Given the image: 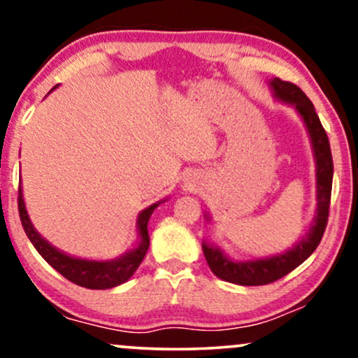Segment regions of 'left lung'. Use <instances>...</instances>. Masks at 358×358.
I'll return each mask as SVG.
<instances>
[{
	"mask_svg": "<svg viewBox=\"0 0 358 358\" xmlns=\"http://www.w3.org/2000/svg\"><path fill=\"white\" fill-rule=\"evenodd\" d=\"M269 85L276 99L287 102V104L296 108L298 114L305 122L308 134H310L316 165V200H318V208H316L315 220L306 236L298 244H294L293 249L278 254V256L254 259V261H232L217 245L205 244L203 242V256L207 259V264L212 269V273L217 278L224 279V281L241 286L269 285V282L278 281V279L289 274L293 269H296L318 248L324 229H327L328 212H330L334 159H331L330 141H328L327 131L323 129L311 101L308 99L306 94L298 85L278 79V77H274L269 82Z\"/></svg>",
	"mask_w": 358,
	"mask_h": 358,
	"instance_id": "left-lung-1",
	"label": "left lung"
}]
</instances>
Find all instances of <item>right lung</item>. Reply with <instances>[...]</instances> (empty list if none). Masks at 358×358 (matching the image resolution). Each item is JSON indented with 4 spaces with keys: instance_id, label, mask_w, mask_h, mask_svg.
Instances as JSON below:
<instances>
[{
    "instance_id": "add662e5",
    "label": "right lung",
    "mask_w": 358,
    "mask_h": 358,
    "mask_svg": "<svg viewBox=\"0 0 358 358\" xmlns=\"http://www.w3.org/2000/svg\"><path fill=\"white\" fill-rule=\"evenodd\" d=\"M57 87V85H55ZM53 87V89H55ZM52 89V90H53ZM153 203L145 208L138 217V232H139V244L124 256L114 259V261H89V259H79L67 256L62 250L55 249L52 244L35 231L34 224H31L30 217H28L27 208H24L22 187L18 190V212L22 225L27 232L28 239H30L34 248L38 250L42 256L53 269L59 273L73 285L87 287V289H109V287L119 286L126 282L127 279L134 274V271L139 268L141 261L146 256V250L150 248V236H148V220H150L151 213L158 205Z\"/></svg>"
}]
</instances>
